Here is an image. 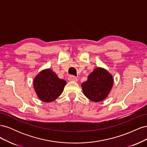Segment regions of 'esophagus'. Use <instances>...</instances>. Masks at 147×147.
Instances as JSON below:
<instances>
[{
  "label": "esophagus",
  "instance_id": "1",
  "mask_svg": "<svg viewBox=\"0 0 147 147\" xmlns=\"http://www.w3.org/2000/svg\"><path fill=\"white\" fill-rule=\"evenodd\" d=\"M69 80L70 81H72V82H77L78 81L77 78L76 77L74 76V75H70L69 77Z\"/></svg>",
  "mask_w": 147,
  "mask_h": 147
}]
</instances>
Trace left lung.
Instances as JSON below:
<instances>
[{
	"label": "left lung",
	"instance_id": "1",
	"mask_svg": "<svg viewBox=\"0 0 147 147\" xmlns=\"http://www.w3.org/2000/svg\"><path fill=\"white\" fill-rule=\"evenodd\" d=\"M113 84V78L107 70L96 68L82 84L83 94L90 100L98 102L108 96Z\"/></svg>",
	"mask_w": 147,
	"mask_h": 147
}]
</instances>
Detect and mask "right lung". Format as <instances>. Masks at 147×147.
Masks as SVG:
<instances>
[{
    "label": "right lung",
    "mask_w": 147,
    "mask_h": 147,
    "mask_svg": "<svg viewBox=\"0 0 147 147\" xmlns=\"http://www.w3.org/2000/svg\"><path fill=\"white\" fill-rule=\"evenodd\" d=\"M66 81L60 79L51 69L41 71L34 80V88L38 98L45 102L56 99L63 91Z\"/></svg>",
    "instance_id": "right-lung-1"
}]
</instances>
